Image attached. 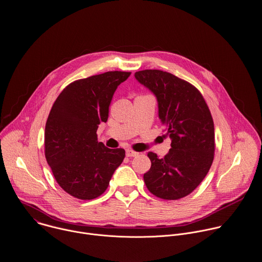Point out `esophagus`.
Wrapping results in <instances>:
<instances>
[{"instance_id":"obj_1","label":"esophagus","mask_w":262,"mask_h":262,"mask_svg":"<svg viewBox=\"0 0 262 262\" xmlns=\"http://www.w3.org/2000/svg\"><path fill=\"white\" fill-rule=\"evenodd\" d=\"M125 153H126V156H127V157H136V156L139 155L138 152H136V151H134V150H132V149H126V150H125Z\"/></svg>"}]
</instances>
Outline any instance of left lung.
<instances>
[{"instance_id": "8db88e82", "label": "left lung", "mask_w": 262, "mask_h": 262, "mask_svg": "<svg viewBox=\"0 0 262 262\" xmlns=\"http://www.w3.org/2000/svg\"><path fill=\"white\" fill-rule=\"evenodd\" d=\"M135 77L156 97L159 119L171 140L163 158L148 153L151 167L144 173L145 184L159 199H182L201 184L214 159L211 112L196 87L175 75L144 70L136 72Z\"/></svg>"}]
</instances>
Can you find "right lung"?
I'll return each instance as SVG.
<instances>
[{"mask_svg": "<svg viewBox=\"0 0 262 262\" xmlns=\"http://www.w3.org/2000/svg\"><path fill=\"white\" fill-rule=\"evenodd\" d=\"M130 72L112 71L70 83L55 100L45 126V157L58 185L79 200H94L108 188L124 149L98 142L109 106Z\"/></svg>", "mask_w": 262, "mask_h": 262, "instance_id": "add662e5", "label": "right lung"}]
</instances>
